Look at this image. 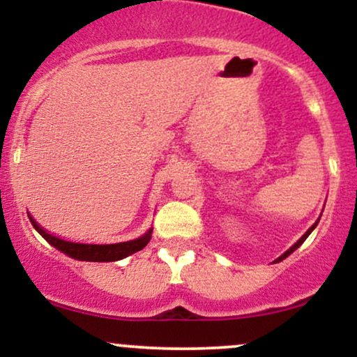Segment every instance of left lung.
I'll use <instances>...</instances> for the list:
<instances>
[{
  "mask_svg": "<svg viewBox=\"0 0 357 357\" xmlns=\"http://www.w3.org/2000/svg\"><path fill=\"white\" fill-rule=\"evenodd\" d=\"M317 223H319V221H315V223L312 225V227H310V228H309V230H307V231L304 233V235H302V236H301V240H298V241H297V243H294V245H292V247H290L289 250H287V252L284 253V255H280V257H278V258H277V260H273V261H282V260H284V258H287V257H289V255H290V253H294V252H296V250H297L298 247H301V245H302V243H304V241L307 240V236H309V235H310V233H312V230H314V228H315V227H317Z\"/></svg>",
  "mask_w": 357,
  "mask_h": 357,
  "instance_id": "1",
  "label": "left lung"
}]
</instances>
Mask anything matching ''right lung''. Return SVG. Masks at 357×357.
Segmentation results:
<instances>
[{
    "instance_id": "add662e5",
    "label": "right lung",
    "mask_w": 357,
    "mask_h": 357,
    "mask_svg": "<svg viewBox=\"0 0 357 357\" xmlns=\"http://www.w3.org/2000/svg\"><path fill=\"white\" fill-rule=\"evenodd\" d=\"M30 216V215H28ZM31 225L35 227V230L43 236L52 247L60 250L65 255L75 258V260L82 261H117L122 260V258L132 255V253L139 252L149 243L151 233H153V228L149 231L144 233L142 236H139L136 240L130 241H122V243H112V245H90V243H73V241H67L63 238H59V236L50 235L47 230H43L36 221L30 216Z\"/></svg>"
}]
</instances>
